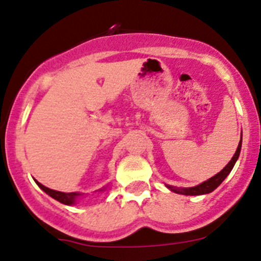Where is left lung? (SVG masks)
Wrapping results in <instances>:
<instances>
[{
  "label": "left lung",
  "mask_w": 261,
  "mask_h": 261,
  "mask_svg": "<svg viewBox=\"0 0 261 261\" xmlns=\"http://www.w3.org/2000/svg\"><path fill=\"white\" fill-rule=\"evenodd\" d=\"M241 149H242V138L241 142H239L238 148H237L236 153H234L233 158L230 159V162L224 166L218 174H216L215 176H212L208 178L207 181H203V182L200 184V185L194 186V187H175L171 185H165L169 190H171L172 192L175 194H180V195H186V196H198V195H206L210 194V192L215 191L217 187L221 185L222 182L224 181V178L229 175V172L232 171L233 166L236 165L237 160H238L239 154H241Z\"/></svg>",
  "instance_id": "8db88e82"
}]
</instances>
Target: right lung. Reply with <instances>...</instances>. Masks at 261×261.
<instances>
[{
  "label": "right lung",
  "mask_w": 261,
  "mask_h": 261,
  "mask_svg": "<svg viewBox=\"0 0 261 261\" xmlns=\"http://www.w3.org/2000/svg\"><path fill=\"white\" fill-rule=\"evenodd\" d=\"M36 184L38 186L40 187V189L43 190L44 192H45L46 195H49L50 197L54 198V200L59 201L60 203H64V204H67V206H71V204H76V202H77L79 198L81 197V196H84V194H80V192H60V191H55V190H51L49 189V187L42 185L40 182H38L37 180ZM106 190V187H103V189H101L99 191H105Z\"/></svg>",
  "instance_id": "1"
}]
</instances>
